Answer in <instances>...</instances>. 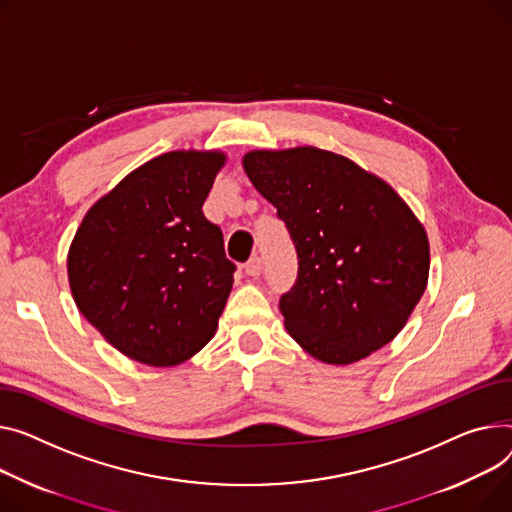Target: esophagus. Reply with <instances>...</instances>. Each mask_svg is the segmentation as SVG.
Masks as SVG:
<instances>
[{
  "label": "esophagus",
  "mask_w": 512,
  "mask_h": 512,
  "mask_svg": "<svg viewBox=\"0 0 512 512\" xmlns=\"http://www.w3.org/2000/svg\"><path fill=\"white\" fill-rule=\"evenodd\" d=\"M243 267H245V274H247V276L259 278V276H261V269H263V261H261L259 257H253V259H249Z\"/></svg>",
  "instance_id": "34e87169"
}]
</instances>
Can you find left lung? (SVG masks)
Returning <instances> with one entry per match:
<instances>
[{
	"label": "left lung",
	"instance_id": "obj_1",
	"mask_svg": "<svg viewBox=\"0 0 512 512\" xmlns=\"http://www.w3.org/2000/svg\"><path fill=\"white\" fill-rule=\"evenodd\" d=\"M243 166L296 249V282L280 296L288 333L327 364L389 344L430 267L428 236L405 201L352 160L313 146L249 152Z\"/></svg>",
	"mask_w": 512,
	"mask_h": 512
}]
</instances>
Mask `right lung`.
<instances>
[{"label":"right lung","mask_w":512,"mask_h":512,"mask_svg":"<svg viewBox=\"0 0 512 512\" xmlns=\"http://www.w3.org/2000/svg\"><path fill=\"white\" fill-rule=\"evenodd\" d=\"M220 152H168L135 168L82 220L67 257L80 313L148 366H175L216 333L236 265L201 212Z\"/></svg>","instance_id":"1"}]
</instances>
